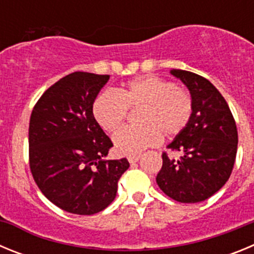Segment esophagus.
<instances>
[{"label": "esophagus", "mask_w": 254, "mask_h": 254, "mask_svg": "<svg viewBox=\"0 0 254 254\" xmlns=\"http://www.w3.org/2000/svg\"><path fill=\"white\" fill-rule=\"evenodd\" d=\"M128 161L131 164H133V163H137L138 161V159H140V155H128Z\"/></svg>", "instance_id": "esophagus-1"}]
</instances>
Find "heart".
I'll return each instance as SVG.
<instances>
[{"mask_svg": "<svg viewBox=\"0 0 254 254\" xmlns=\"http://www.w3.org/2000/svg\"><path fill=\"white\" fill-rule=\"evenodd\" d=\"M129 109L141 108V126H126L113 134L116 150L122 155H137L158 145L161 133L173 137L187 127L193 102L190 94L158 76H141L123 86L120 93L103 91L93 104V116L104 131L120 127Z\"/></svg>", "mask_w": 254, "mask_h": 254, "instance_id": "heart-1", "label": "heart"}]
</instances>
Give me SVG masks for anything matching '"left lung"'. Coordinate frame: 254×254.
I'll return each instance as SVG.
<instances>
[{
	"mask_svg": "<svg viewBox=\"0 0 254 254\" xmlns=\"http://www.w3.org/2000/svg\"><path fill=\"white\" fill-rule=\"evenodd\" d=\"M190 90L193 112L187 127L168 145L179 159L163 154L156 183L170 198L183 203L205 201L228 182L235 163L238 131L228 103L202 76L170 69Z\"/></svg>",
	"mask_w": 254,
	"mask_h": 254,
	"instance_id": "obj_1",
	"label": "left lung"
}]
</instances>
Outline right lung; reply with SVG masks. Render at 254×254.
I'll use <instances>...</instances> for the list:
<instances>
[{
  "instance_id": "obj_1",
  "label": "right lung",
  "mask_w": 254,
  "mask_h": 254,
  "mask_svg": "<svg viewBox=\"0 0 254 254\" xmlns=\"http://www.w3.org/2000/svg\"><path fill=\"white\" fill-rule=\"evenodd\" d=\"M109 75L73 72L40 96L29 123V160L42 193L76 215L103 211L117 196L128 169L126 158L104 160L113 146L93 116Z\"/></svg>"
}]
</instances>
